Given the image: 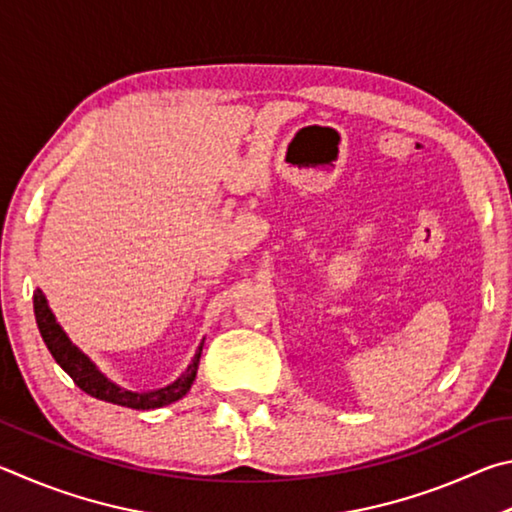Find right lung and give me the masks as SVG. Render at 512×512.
Wrapping results in <instances>:
<instances>
[{
  "label": "right lung",
  "instance_id": "right-lung-1",
  "mask_svg": "<svg viewBox=\"0 0 512 512\" xmlns=\"http://www.w3.org/2000/svg\"><path fill=\"white\" fill-rule=\"evenodd\" d=\"M33 310H35V321H38L40 335L44 339V344H47L49 353L53 355V360H56L60 364V369L76 382L78 389H83L92 398L112 402V405L130 407V409H159L179 398H184L188 389H191V384L197 375V366H200L202 344L197 346L195 357L191 360V364H188V369L179 375L173 384L155 391H130V389L119 387V384L107 378V375L101 373V369H98V366L89 360V357L80 351L74 342H71L65 330H62V326L56 321V315L51 312L47 297H44L42 290L33 292Z\"/></svg>",
  "mask_w": 512,
  "mask_h": 512
}]
</instances>
